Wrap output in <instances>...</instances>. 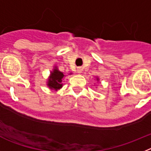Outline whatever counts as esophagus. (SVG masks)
<instances>
[{
	"label": "esophagus",
	"mask_w": 151,
	"mask_h": 151,
	"mask_svg": "<svg viewBox=\"0 0 151 151\" xmlns=\"http://www.w3.org/2000/svg\"><path fill=\"white\" fill-rule=\"evenodd\" d=\"M82 70H83V68H77V71L78 74H81V73H82Z\"/></svg>",
	"instance_id": "34e87169"
}]
</instances>
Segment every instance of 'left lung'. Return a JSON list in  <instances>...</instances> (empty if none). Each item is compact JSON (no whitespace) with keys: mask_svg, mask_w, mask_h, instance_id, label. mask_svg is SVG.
Masks as SVG:
<instances>
[{"mask_svg":"<svg viewBox=\"0 0 151 151\" xmlns=\"http://www.w3.org/2000/svg\"><path fill=\"white\" fill-rule=\"evenodd\" d=\"M96 80H97V81H98V80H99V78H97V79H96Z\"/></svg>","mask_w":151,"mask_h":151,"instance_id":"obj_1","label":"left lung"}]
</instances>
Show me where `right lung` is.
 Returning a JSON list of instances; mask_svg holds the SVG:
<instances>
[{
    "label": "right lung",
    "mask_w": 151,
    "mask_h": 151,
    "mask_svg": "<svg viewBox=\"0 0 151 151\" xmlns=\"http://www.w3.org/2000/svg\"><path fill=\"white\" fill-rule=\"evenodd\" d=\"M65 74H63L62 72L58 70L57 67H55L52 71H51L50 77L48 78V82H47V86L51 89L57 91L62 87L63 84L62 79L63 77H65Z\"/></svg>",
    "instance_id": "add662e5"
}]
</instances>
